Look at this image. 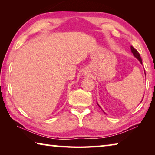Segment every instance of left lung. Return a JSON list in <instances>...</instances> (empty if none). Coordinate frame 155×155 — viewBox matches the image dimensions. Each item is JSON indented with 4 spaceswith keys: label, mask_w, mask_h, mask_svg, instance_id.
Here are the masks:
<instances>
[{
    "label": "left lung",
    "mask_w": 155,
    "mask_h": 155,
    "mask_svg": "<svg viewBox=\"0 0 155 155\" xmlns=\"http://www.w3.org/2000/svg\"><path fill=\"white\" fill-rule=\"evenodd\" d=\"M130 50H131V52H133V55H134L136 58H137L139 61H140V63L141 64H142V61H141V57H140V53H139V52H137V50H136L135 48H133V47L131 46H130ZM145 74H146V73H145ZM141 101H142V100H141ZM99 106V105H98ZM100 107V106H99Z\"/></svg>",
    "instance_id": "obj_1"
}]
</instances>
